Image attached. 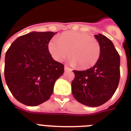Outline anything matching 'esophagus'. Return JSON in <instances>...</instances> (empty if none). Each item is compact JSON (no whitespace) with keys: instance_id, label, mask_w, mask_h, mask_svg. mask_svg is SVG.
<instances>
[{"instance_id":"obj_1","label":"esophagus","mask_w":131,"mask_h":131,"mask_svg":"<svg viewBox=\"0 0 131 131\" xmlns=\"http://www.w3.org/2000/svg\"><path fill=\"white\" fill-rule=\"evenodd\" d=\"M64 71H71V69H70L67 66H64Z\"/></svg>"}]
</instances>
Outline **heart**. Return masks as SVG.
Masks as SVG:
<instances>
[{
	"label": "heart",
	"instance_id": "b5f03b06",
	"mask_svg": "<svg viewBox=\"0 0 131 131\" xmlns=\"http://www.w3.org/2000/svg\"><path fill=\"white\" fill-rule=\"evenodd\" d=\"M47 48L50 55L58 62H61L71 55V63L78 64L82 69H87L95 64L101 55V47L97 40L84 32L68 31L58 39L52 38Z\"/></svg>",
	"mask_w": 131,
	"mask_h": 131
}]
</instances>
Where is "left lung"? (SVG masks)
Returning a JSON list of instances; mask_svg holds the SVG:
<instances>
[{
    "instance_id": "left-lung-1",
    "label": "left lung",
    "mask_w": 131,
    "mask_h": 131,
    "mask_svg": "<svg viewBox=\"0 0 131 131\" xmlns=\"http://www.w3.org/2000/svg\"><path fill=\"white\" fill-rule=\"evenodd\" d=\"M100 44L101 55L93 67L85 71H73L72 94L80 103L98 107L109 101L120 81V55L112 41L101 34L94 35Z\"/></svg>"
}]
</instances>
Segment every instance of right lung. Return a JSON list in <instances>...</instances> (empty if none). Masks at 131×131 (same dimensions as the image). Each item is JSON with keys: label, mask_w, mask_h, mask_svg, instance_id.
Instances as JSON below:
<instances>
[{"label": "right lung", "mask_w": 131, "mask_h": 131, "mask_svg": "<svg viewBox=\"0 0 131 131\" xmlns=\"http://www.w3.org/2000/svg\"><path fill=\"white\" fill-rule=\"evenodd\" d=\"M56 33L31 32L17 38L6 52L5 81L13 96L26 105H39L49 99L63 74L64 65L53 59L47 48Z\"/></svg>", "instance_id": "add662e5"}]
</instances>
